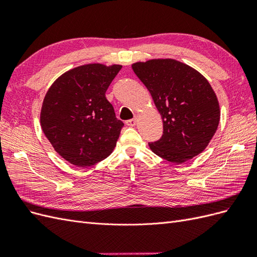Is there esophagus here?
Returning <instances> with one entry per match:
<instances>
[{"label": "esophagus", "mask_w": 257, "mask_h": 257, "mask_svg": "<svg viewBox=\"0 0 257 257\" xmlns=\"http://www.w3.org/2000/svg\"><path fill=\"white\" fill-rule=\"evenodd\" d=\"M125 124L127 126H135L136 124H137V119L136 118H134V119H131V120H127L126 122H125Z\"/></svg>", "instance_id": "1"}]
</instances>
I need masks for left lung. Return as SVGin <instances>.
Segmentation results:
<instances>
[{
    "mask_svg": "<svg viewBox=\"0 0 257 257\" xmlns=\"http://www.w3.org/2000/svg\"><path fill=\"white\" fill-rule=\"evenodd\" d=\"M132 67L163 119V135L149 143L150 149L175 164L203 152L220 122L219 102L208 80L173 59L137 62Z\"/></svg>",
    "mask_w": 257,
    "mask_h": 257,
    "instance_id": "1",
    "label": "left lung"
}]
</instances>
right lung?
I'll use <instances>...</instances> for the list:
<instances>
[{
  "label": "right lung",
  "mask_w": 257,
  "mask_h": 257,
  "mask_svg": "<svg viewBox=\"0 0 257 257\" xmlns=\"http://www.w3.org/2000/svg\"><path fill=\"white\" fill-rule=\"evenodd\" d=\"M121 65L87 64L52 83L41 111L44 134L62 158L88 167L110 155L124 123L105 93Z\"/></svg>",
  "instance_id": "add662e5"
}]
</instances>
